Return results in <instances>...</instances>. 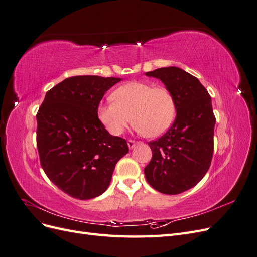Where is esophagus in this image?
<instances>
[{
    "label": "esophagus",
    "mask_w": 257,
    "mask_h": 257,
    "mask_svg": "<svg viewBox=\"0 0 257 257\" xmlns=\"http://www.w3.org/2000/svg\"><path fill=\"white\" fill-rule=\"evenodd\" d=\"M137 144H138V143L135 142V141H133V139H128V141H127V146H128L130 149H133V148H134Z\"/></svg>",
    "instance_id": "esophagus-1"
}]
</instances>
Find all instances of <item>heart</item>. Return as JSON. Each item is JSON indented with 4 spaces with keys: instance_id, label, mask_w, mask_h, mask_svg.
Instances as JSON below:
<instances>
[{
    "instance_id": "heart-1",
    "label": "heart",
    "mask_w": 257,
    "mask_h": 257,
    "mask_svg": "<svg viewBox=\"0 0 257 257\" xmlns=\"http://www.w3.org/2000/svg\"><path fill=\"white\" fill-rule=\"evenodd\" d=\"M113 102L100 103L97 116L111 135H121L133 120L134 128L147 137H157L172 126L176 100L167 88L145 81H130L115 89Z\"/></svg>"
}]
</instances>
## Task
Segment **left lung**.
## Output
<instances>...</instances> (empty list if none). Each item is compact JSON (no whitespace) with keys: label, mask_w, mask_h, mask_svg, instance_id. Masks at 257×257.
<instances>
[{"label":"left lung","mask_w":257,"mask_h":257,"mask_svg":"<svg viewBox=\"0 0 257 257\" xmlns=\"http://www.w3.org/2000/svg\"><path fill=\"white\" fill-rule=\"evenodd\" d=\"M146 75L160 79L173 93L177 115L164 135L148 143L152 159L145 176L154 190L176 195L195 186L211 164L215 125L211 97L196 77L179 67Z\"/></svg>","instance_id":"1"}]
</instances>
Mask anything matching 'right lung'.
Instances as JSON below:
<instances>
[{"instance_id":"add662e5","label":"right lung","mask_w":257,"mask_h":257,"mask_svg":"<svg viewBox=\"0 0 257 257\" xmlns=\"http://www.w3.org/2000/svg\"><path fill=\"white\" fill-rule=\"evenodd\" d=\"M121 78L74 76L54 85L37 111L36 144L50 181L67 195L91 199L103 194L115 164L128 152L124 138L100 123L97 106Z\"/></svg>"}]
</instances>
